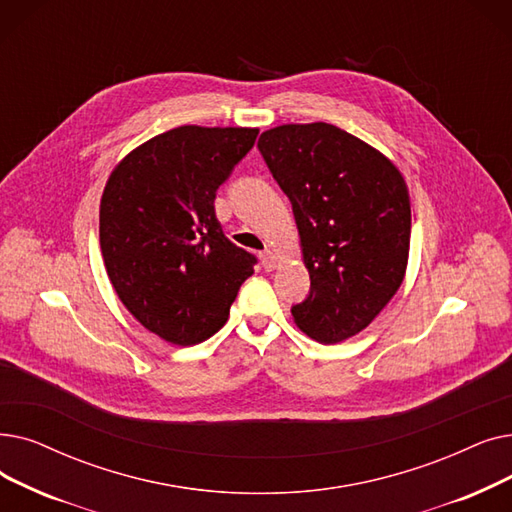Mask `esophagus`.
I'll list each match as a JSON object with an SVG mask.
<instances>
[{
	"mask_svg": "<svg viewBox=\"0 0 512 512\" xmlns=\"http://www.w3.org/2000/svg\"><path fill=\"white\" fill-rule=\"evenodd\" d=\"M261 263H263L265 270H274L276 265H278V255L274 251H270V249H265L261 253Z\"/></svg>",
	"mask_w": 512,
	"mask_h": 512,
	"instance_id": "1",
	"label": "esophagus"
}]
</instances>
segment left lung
Returning <instances> with one entry per match:
<instances>
[{
  "label": "left lung",
  "instance_id": "obj_1",
  "mask_svg": "<svg viewBox=\"0 0 512 512\" xmlns=\"http://www.w3.org/2000/svg\"><path fill=\"white\" fill-rule=\"evenodd\" d=\"M293 205L311 291L295 324L318 343L358 335L402 286L410 194L381 150L330 123H288L257 142Z\"/></svg>",
  "mask_w": 512,
  "mask_h": 512
}]
</instances>
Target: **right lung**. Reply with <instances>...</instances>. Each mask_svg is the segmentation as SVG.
<instances>
[{"instance_id":"right-lung-1","label":"right lung","mask_w":512,"mask_h":512,"mask_svg":"<svg viewBox=\"0 0 512 512\" xmlns=\"http://www.w3.org/2000/svg\"><path fill=\"white\" fill-rule=\"evenodd\" d=\"M257 127L169 129L117 163L100 201V249L129 314L167 343H203L228 322L255 257L215 217V192Z\"/></svg>"}]
</instances>
